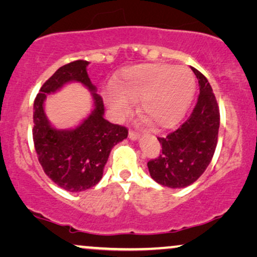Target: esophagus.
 I'll list each match as a JSON object with an SVG mask.
<instances>
[{
    "mask_svg": "<svg viewBox=\"0 0 257 257\" xmlns=\"http://www.w3.org/2000/svg\"><path fill=\"white\" fill-rule=\"evenodd\" d=\"M139 137H140V135L138 132H136V131H130L128 132V138L131 139V140H137V139H139Z\"/></svg>",
    "mask_w": 257,
    "mask_h": 257,
    "instance_id": "34e87169",
    "label": "esophagus"
}]
</instances>
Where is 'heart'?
<instances>
[{
	"label": "heart",
	"mask_w": 257,
	"mask_h": 257,
	"mask_svg": "<svg viewBox=\"0 0 257 257\" xmlns=\"http://www.w3.org/2000/svg\"><path fill=\"white\" fill-rule=\"evenodd\" d=\"M195 78L186 66L164 63L126 68L104 94L105 103L115 117H124L139 99V111L150 122L168 128L178 124L191 104Z\"/></svg>",
	"instance_id": "b5f03b06"
}]
</instances>
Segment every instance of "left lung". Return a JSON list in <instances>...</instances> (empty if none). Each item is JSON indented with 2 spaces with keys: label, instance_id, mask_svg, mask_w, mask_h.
I'll return each mask as SVG.
<instances>
[{
  "label": "left lung",
  "instance_id": "left-lung-1",
  "mask_svg": "<svg viewBox=\"0 0 257 257\" xmlns=\"http://www.w3.org/2000/svg\"><path fill=\"white\" fill-rule=\"evenodd\" d=\"M192 70L200 87L194 110L178 130L158 138L163 150L147 163L153 180L170 188H184L198 180L212 161L217 144L220 110L216 98L206 77Z\"/></svg>",
  "mask_w": 257,
  "mask_h": 257
}]
</instances>
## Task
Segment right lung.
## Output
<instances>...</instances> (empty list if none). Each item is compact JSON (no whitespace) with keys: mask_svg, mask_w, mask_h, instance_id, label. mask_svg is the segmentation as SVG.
Instances as JSON below:
<instances>
[{"mask_svg":"<svg viewBox=\"0 0 257 257\" xmlns=\"http://www.w3.org/2000/svg\"><path fill=\"white\" fill-rule=\"evenodd\" d=\"M87 61H75L59 68L43 85L34 103L33 138L44 173L59 187L71 193L86 191L103 177L112 147L127 138V128L104 119L103 98L87 75ZM70 81H78L93 92L94 110L75 129L57 130L44 111L47 94Z\"/></svg>","mask_w":257,"mask_h":257,"instance_id":"obj_1","label":"right lung"}]
</instances>
